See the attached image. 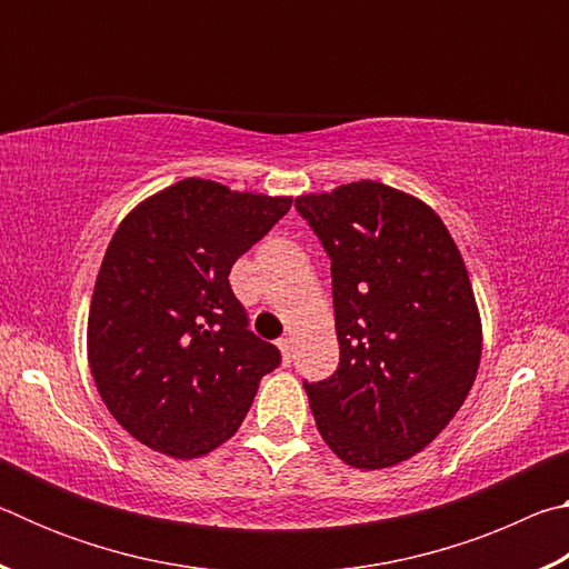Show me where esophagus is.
<instances>
[{
  "label": "esophagus",
  "instance_id": "obj_1",
  "mask_svg": "<svg viewBox=\"0 0 569 569\" xmlns=\"http://www.w3.org/2000/svg\"><path fill=\"white\" fill-rule=\"evenodd\" d=\"M278 349H281L283 363H291V339H278Z\"/></svg>",
  "mask_w": 569,
  "mask_h": 569
}]
</instances>
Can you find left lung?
<instances>
[{
  "mask_svg": "<svg viewBox=\"0 0 569 569\" xmlns=\"http://www.w3.org/2000/svg\"><path fill=\"white\" fill-rule=\"evenodd\" d=\"M331 258L339 369L303 389L346 465L383 469L455 419L481 359L467 266L419 198L361 180L296 198Z\"/></svg>",
  "mask_w": 569,
  "mask_h": 569,
  "instance_id": "obj_1",
  "label": "left lung"
}]
</instances>
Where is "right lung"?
<instances>
[{"mask_svg": "<svg viewBox=\"0 0 569 569\" xmlns=\"http://www.w3.org/2000/svg\"><path fill=\"white\" fill-rule=\"evenodd\" d=\"M291 203L186 178L114 230L94 281L88 359L104 407L146 447L176 459L213 451L281 363L248 331L228 276Z\"/></svg>", "mask_w": 569, "mask_h": 569, "instance_id": "obj_1", "label": "right lung"}]
</instances>
